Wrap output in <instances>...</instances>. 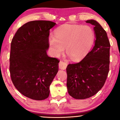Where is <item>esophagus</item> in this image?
<instances>
[{
  "label": "esophagus",
  "instance_id": "esophagus-1",
  "mask_svg": "<svg viewBox=\"0 0 120 120\" xmlns=\"http://www.w3.org/2000/svg\"><path fill=\"white\" fill-rule=\"evenodd\" d=\"M67 67V63H65V62L63 61V60L60 61L59 63V67L60 69L64 70Z\"/></svg>",
  "mask_w": 120,
  "mask_h": 120
}]
</instances>
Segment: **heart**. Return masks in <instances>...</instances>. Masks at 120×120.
Segmentation results:
<instances>
[{
	"label": "heart",
	"mask_w": 120,
	"mask_h": 120,
	"mask_svg": "<svg viewBox=\"0 0 120 120\" xmlns=\"http://www.w3.org/2000/svg\"><path fill=\"white\" fill-rule=\"evenodd\" d=\"M55 37L49 38L53 55L58 56L66 47L67 55L73 60L83 58L94 42L95 32L89 25L66 24L55 30Z\"/></svg>",
	"instance_id": "obj_1"
}]
</instances>
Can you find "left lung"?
<instances>
[{
  "label": "left lung",
  "mask_w": 120,
  "mask_h": 120,
  "mask_svg": "<svg viewBox=\"0 0 120 120\" xmlns=\"http://www.w3.org/2000/svg\"><path fill=\"white\" fill-rule=\"evenodd\" d=\"M86 22L94 26V46L80 62L69 64L67 68L68 93L76 99L95 95L104 86L109 70L110 43L107 33L95 20Z\"/></svg>",
  "instance_id": "left-lung-1"
}]
</instances>
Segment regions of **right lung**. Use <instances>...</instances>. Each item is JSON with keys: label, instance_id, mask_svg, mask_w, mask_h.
I'll use <instances>...</instances> for the list:
<instances>
[{"label": "right lung", "instance_id": "1", "mask_svg": "<svg viewBox=\"0 0 120 120\" xmlns=\"http://www.w3.org/2000/svg\"><path fill=\"white\" fill-rule=\"evenodd\" d=\"M56 23L33 21L21 26L11 44L9 71L23 95L36 100L49 97V86L59 70V60L47 54L49 30Z\"/></svg>", "mask_w": 120, "mask_h": 120}]
</instances>
